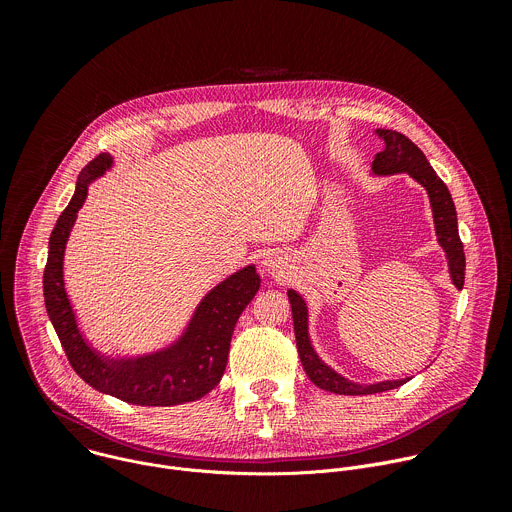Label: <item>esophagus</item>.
Returning <instances> with one entry per match:
<instances>
[{
	"instance_id": "1",
	"label": "esophagus",
	"mask_w": 512,
	"mask_h": 512,
	"mask_svg": "<svg viewBox=\"0 0 512 512\" xmlns=\"http://www.w3.org/2000/svg\"><path fill=\"white\" fill-rule=\"evenodd\" d=\"M263 269H265L267 273H271V275H277V273H281V261H279L277 257L269 255V257L263 259Z\"/></svg>"
}]
</instances>
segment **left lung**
I'll use <instances>...</instances> for the list:
<instances>
[{"instance_id":"1","label":"left lung","mask_w":512,"mask_h":512,"mask_svg":"<svg viewBox=\"0 0 512 512\" xmlns=\"http://www.w3.org/2000/svg\"><path fill=\"white\" fill-rule=\"evenodd\" d=\"M375 133L383 141V152H379L373 162V174L375 176H393V174L405 172L427 190L431 212H433L437 243L442 245V249L446 253L452 283L458 289H462L466 257H464V245L458 235L456 206H454L448 186L442 182L440 176L435 174V170L429 166L423 152L409 137H405L403 133L393 131V129H377ZM287 298L291 304V316H294L298 354L304 364L306 375L310 377V381L316 387L336 393V395H373V393L397 389L409 381V379H399V381H381V383H373V385H360V383H354V381L342 377L334 369H330L312 346L310 332H308V306H306L304 298L298 294L296 289H287Z\"/></svg>"}]
</instances>
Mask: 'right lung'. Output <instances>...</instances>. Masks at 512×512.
<instances>
[{
    "mask_svg": "<svg viewBox=\"0 0 512 512\" xmlns=\"http://www.w3.org/2000/svg\"><path fill=\"white\" fill-rule=\"evenodd\" d=\"M109 154L89 162L77 180L75 194L60 214L48 241L44 269V304L60 338L70 367L93 389L133 405L170 407L196 401L210 393L227 367L235 324L255 298L261 277L255 265H247L214 285L196 306L184 332L150 354L107 356L89 344L79 328L77 314L64 287V251L72 225L87 200L89 184L111 170Z\"/></svg>",
    "mask_w": 512,
    "mask_h": 512,
    "instance_id": "right-lung-1",
    "label": "right lung"
}]
</instances>
